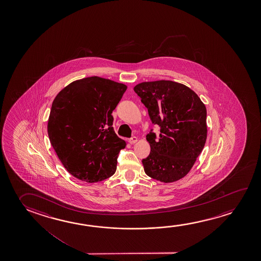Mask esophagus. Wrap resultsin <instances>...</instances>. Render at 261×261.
<instances>
[{"label":"esophagus","instance_id":"esophagus-1","mask_svg":"<svg viewBox=\"0 0 261 261\" xmlns=\"http://www.w3.org/2000/svg\"><path fill=\"white\" fill-rule=\"evenodd\" d=\"M137 137H132L130 139H129V143L130 144H135V143H137Z\"/></svg>","mask_w":261,"mask_h":261}]
</instances>
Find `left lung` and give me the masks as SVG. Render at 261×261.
<instances>
[{"label":"left lung","instance_id":"8db88e82","mask_svg":"<svg viewBox=\"0 0 261 261\" xmlns=\"http://www.w3.org/2000/svg\"><path fill=\"white\" fill-rule=\"evenodd\" d=\"M147 108L152 124L146 136L151 151L142 160L145 174L164 183L181 179L190 171L206 140V109L194 91L172 81L145 82L134 87Z\"/></svg>","mask_w":261,"mask_h":261}]
</instances>
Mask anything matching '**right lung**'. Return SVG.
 <instances>
[{
  "label": "right lung",
  "mask_w": 261,
  "mask_h": 261,
  "mask_svg": "<svg viewBox=\"0 0 261 261\" xmlns=\"http://www.w3.org/2000/svg\"><path fill=\"white\" fill-rule=\"evenodd\" d=\"M126 86L92 76L64 87L51 105L48 136L66 170L94 183L115 174L126 142L117 137L111 114Z\"/></svg>",
  "instance_id": "obj_1"
}]
</instances>
